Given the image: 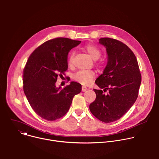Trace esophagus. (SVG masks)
Masks as SVG:
<instances>
[{"mask_svg": "<svg viewBox=\"0 0 159 159\" xmlns=\"http://www.w3.org/2000/svg\"><path fill=\"white\" fill-rule=\"evenodd\" d=\"M87 89H87L86 87H84V86H82V92L86 91V90H87Z\"/></svg>", "mask_w": 159, "mask_h": 159, "instance_id": "esophagus-1", "label": "esophagus"}]
</instances>
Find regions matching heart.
I'll return each instance as SVG.
<instances>
[{
    "label": "heart",
    "instance_id": "heart-1",
    "mask_svg": "<svg viewBox=\"0 0 159 159\" xmlns=\"http://www.w3.org/2000/svg\"><path fill=\"white\" fill-rule=\"evenodd\" d=\"M85 50L93 60H98L101 56L100 50L94 44H87L84 47ZM74 52H71L69 58V65H71L72 63ZM95 77V73L92 70H79L74 75V79L76 81L82 84V85H89Z\"/></svg>",
    "mask_w": 159,
    "mask_h": 159
}]
</instances>
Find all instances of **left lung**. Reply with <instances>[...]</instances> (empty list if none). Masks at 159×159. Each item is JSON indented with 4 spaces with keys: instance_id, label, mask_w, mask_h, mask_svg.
Returning <instances> with one entry per match:
<instances>
[{
    "instance_id": "1",
    "label": "left lung",
    "mask_w": 159,
    "mask_h": 159,
    "mask_svg": "<svg viewBox=\"0 0 159 159\" xmlns=\"http://www.w3.org/2000/svg\"><path fill=\"white\" fill-rule=\"evenodd\" d=\"M99 41L106 48L107 63L95 81L103 90L94 89L96 98L89 109L100 121L111 123L126 114L137 100L142 77L137 58L125 44L109 38ZM107 90L108 94H103Z\"/></svg>"
}]
</instances>
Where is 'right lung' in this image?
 <instances>
[{"label":"right lung","mask_w":159,"mask_h":159,"mask_svg":"<svg viewBox=\"0 0 159 159\" xmlns=\"http://www.w3.org/2000/svg\"><path fill=\"white\" fill-rule=\"evenodd\" d=\"M80 41L66 38L48 40L30 56L23 71V90L34 111L42 118L54 121L69 111L74 97L82 85L70 82L61 89L55 83L58 75L68 69V53Z\"/></svg>","instance_id":"obj_1"}]
</instances>
